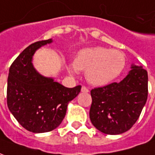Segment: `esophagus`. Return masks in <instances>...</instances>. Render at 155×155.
<instances>
[{
    "instance_id": "34e87169",
    "label": "esophagus",
    "mask_w": 155,
    "mask_h": 155,
    "mask_svg": "<svg viewBox=\"0 0 155 155\" xmlns=\"http://www.w3.org/2000/svg\"><path fill=\"white\" fill-rule=\"evenodd\" d=\"M82 92H84V93H87L89 91L88 88H87L86 87H82V89H81Z\"/></svg>"
}]
</instances>
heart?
<instances>
[{
  "mask_svg": "<svg viewBox=\"0 0 155 155\" xmlns=\"http://www.w3.org/2000/svg\"><path fill=\"white\" fill-rule=\"evenodd\" d=\"M125 65V55L119 50L93 47L82 49L68 69L73 74L85 70L86 79L90 84L103 86L119 76Z\"/></svg>",
  "mask_w": 155,
  "mask_h": 155,
  "instance_id": "b5f03b06",
  "label": "heart"
}]
</instances>
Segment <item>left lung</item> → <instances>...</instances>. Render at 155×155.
Here are the masks:
<instances>
[{
    "label": "left lung",
    "mask_w": 155,
    "mask_h": 155,
    "mask_svg": "<svg viewBox=\"0 0 155 155\" xmlns=\"http://www.w3.org/2000/svg\"><path fill=\"white\" fill-rule=\"evenodd\" d=\"M130 68L122 81L91 91L90 120L104 134L120 135L129 130L146 103L147 71L134 64Z\"/></svg>",
    "instance_id": "obj_1"
}]
</instances>
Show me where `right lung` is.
Masks as SVG:
<instances>
[{"instance_id": "add662e5", "label": "right lung", "mask_w": 155, "mask_h": 155, "mask_svg": "<svg viewBox=\"0 0 155 155\" xmlns=\"http://www.w3.org/2000/svg\"><path fill=\"white\" fill-rule=\"evenodd\" d=\"M53 39L28 46L11 64L7 80V106L18 122L33 133L51 131L65 117L68 105L81 86L68 88L54 78L38 73L33 64L35 52Z\"/></svg>"}]
</instances>
